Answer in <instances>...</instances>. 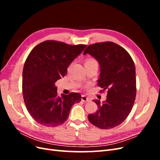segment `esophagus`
I'll return each instance as SVG.
<instances>
[{"mask_svg":"<svg viewBox=\"0 0 160 160\" xmlns=\"http://www.w3.org/2000/svg\"><path fill=\"white\" fill-rule=\"evenodd\" d=\"M81 100L84 101V102H88V101H89V98H88V97L85 96V95H82L81 96Z\"/></svg>","mask_w":160,"mask_h":160,"instance_id":"esophagus-1","label":"esophagus"}]
</instances>
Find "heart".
<instances>
[{"label": "heart", "mask_w": 160, "mask_h": 160, "mask_svg": "<svg viewBox=\"0 0 160 160\" xmlns=\"http://www.w3.org/2000/svg\"><path fill=\"white\" fill-rule=\"evenodd\" d=\"M95 61H97L95 59H93V58H89V59H87L86 61H85V62H95Z\"/></svg>", "instance_id": "obj_1"}]
</instances>
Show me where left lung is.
<instances>
[{"label":"left lung","instance_id":"8db88e82","mask_svg":"<svg viewBox=\"0 0 160 160\" xmlns=\"http://www.w3.org/2000/svg\"><path fill=\"white\" fill-rule=\"evenodd\" d=\"M89 53L98 61L101 72L98 86L107 91L103 103L94 99L98 109L89 114V122L100 129L113 128L128 118L136 97V77L134 62L122 47L113 42L90 45L83 55Z\"/></svg>","mask_w":160,"mask_h":160}]
</instances>
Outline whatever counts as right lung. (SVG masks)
<instances>
[{"instance_id": "obj_1", "label": "right lung", "mask_w": 160, "mask_h": 160, "mask_svg": "<svg viewBox=\"0 0 160 160\" xmlns=\"http://www.w3.org/2000/svg\"><path fill=\"white\" fill-rule=\"evenodd\" d=\"M86 47L49 40L34 47L28 55L22 71L23 99L38 123L47 127L62 124L72 106L81 101L78 93L59 96L55 83L67 74L69 65Z\"/></svg>"}]
</instances>
